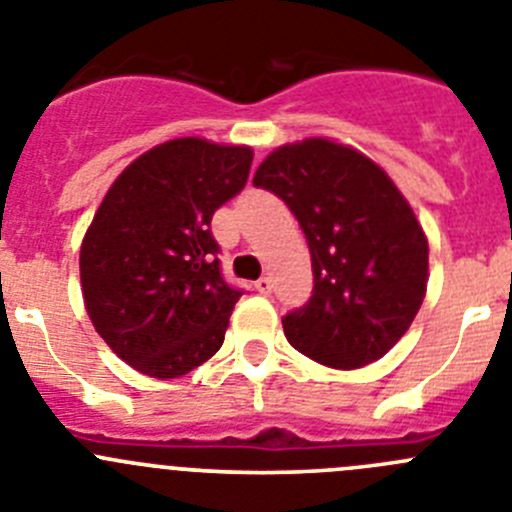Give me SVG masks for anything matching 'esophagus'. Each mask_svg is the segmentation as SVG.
Returning <instances> with one entry per match:
<instances>
[{
	"mask_svg": "<svg viewBox=\"0 0 512 512\" xmlns=\"http://www.w3.org/2000/svg\"><path fill=\"white\" fill-rule=\"evenodd\" d=\"M255 290L260 295H270L272 293V280L270 278H260L255 280Z\"/></svg>",
	"mask_w": 512,
	"mask_h": 512,
	"instance_id": "obj_1",
	"label": "esophagus"
}]
</instances>
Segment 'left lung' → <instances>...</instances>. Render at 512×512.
<instances>
[{"mask_svg": "<svg viewBox=\"0 0 512 512\" xmlns=\"http://www.w3.org/2000/svg\"><path fill=\"white\" fill-rule=\"evenodd\" d=\"M252 184L283 199L305 232L313 295L283 318L295 351L331 369L374 364L412 326L429 247L394 181L328 138L275 148Z\"/></svg>", "mask_w": 512, "mask_h": 512, "instance_id": "left-lung-1", "label": "left lung"}]
</instances>
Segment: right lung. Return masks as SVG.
<instances>
[{
	"mask_svg": "<svg viewBox=\"0 0 512 512\" xmlns=\"http://www.w3.org/2000/svg\"><path fill=\"white\" fill-rule=\"evenodd\" d=\"M252 151L174 138L105 194L80 247L95 331L128 366L176 379L219 351L242 290L222 275L212 217L247 184Z\"/></svg>",
	"mask_w": 512,
	"mask_h": 512,
	"instance_id": "right-lung-1",
	"label": "right lung"
}]
</instances>
